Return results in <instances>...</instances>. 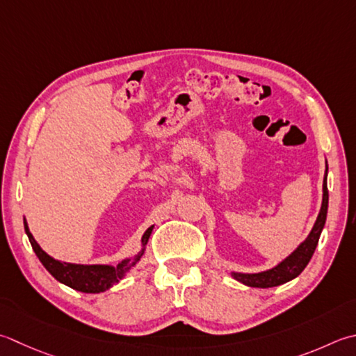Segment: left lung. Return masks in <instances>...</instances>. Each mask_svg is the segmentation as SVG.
<instances>
[{
	"instance_id": "left-lung-1",
	"label": "left lung",
	"mask_w": 356,
	"mask_h": 356,
	"mask_svg": "<svg viewBox=\"0 0 356 356\" xmlns=\"http://www.w3.org/2000/svg\"><path fill=\"white\" fill-rule=\"evenodd\" d=\"M327 171H329V166H327L325 160V174L323 180V204L321 210L316 218L315 225H313L312 232L309 233L307 238H305L299 245L291 252L285 259H282L277 266L273 268H268L266 271H259V273H239V271H232V275L236 281L242 282L247 287H254V289H270L276 287V285H282L291 280H295L296 276L302 273V270L307 267L310 262L313 253H315V248L318 245L319 236L323 233V228L325 225L327 219V208H329V191H327Z\"/></svg>"
}]
</instances>
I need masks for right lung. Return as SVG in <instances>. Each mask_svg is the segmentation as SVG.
<instances>
[{"instance_id": "add662e5", "label": "right lung", "mask_w": 356, "mask_h": 356, "mask_svg": "<svg viewBox=\"0 0 356 356\" xmlns=\"http://www.w3.org/2000/svg\"><path fill=\"white\" fill-rule=\"evenodd\" d=\"M151 225L142 236V250L136 256L127 257L122 262H118L117 266H106V264H71V262H63L58 259H54L52 256H49L43 248L38 245V242L33 239L32 233L29 232V225H27L24 218V232L27 238L31 241V245L33 248L35 254L38 256V259L43 264L44 268L51 273L58 282L67 285L76 291H83V293H102L106 291L114 284L120 282L124 275L140 261V257L145 253L146 243H148L149 236L152 233Z\"/></svg>"}]
</instances>
